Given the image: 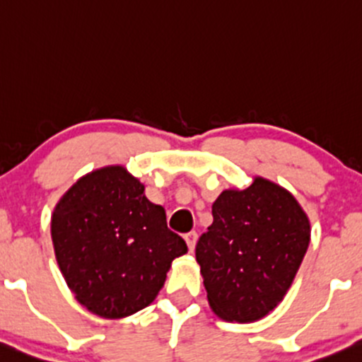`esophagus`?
<instances>
[{
  "label": "esophagus",
  "instance_id": "34e87169",
  "mask_svg": "<svg viewBox=\"0 0 362 362\" xmlns=\"http://www.w3.org/2000/svg\"><path fill=\"white\" fill-rule=\"evenodd\" d=\"M185 243H187V246H189V251L192 252L195 250V243H197V233L185 234Z\"/></svg>",
  "mask_w": 362,
  "mask_h": 362
}]
</instances>
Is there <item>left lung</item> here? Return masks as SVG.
<instances>
[{"mask_svg":"<svg viewBox=\"0 0 362 362\" xmlns=\"http://www.w3.org/2000/svg\"><path fill=\"white\" fill-rule=\"evenodd\" d=\"M195 246L209 307L226 322H256L281 302L308 243L310 221L285 187L263 177L226 189Z\"/></svg>","mask_w":362,"mask_h":362,"instance_id":"8db88e82","label":"left lung"}]
</instances>
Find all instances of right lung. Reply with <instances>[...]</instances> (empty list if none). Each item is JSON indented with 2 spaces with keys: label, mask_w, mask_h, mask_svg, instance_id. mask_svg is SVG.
I'll return each instance as SVG.
<instances>
[{
  "label": "right lung",
  "mask_w": 362,
  "mask_h": 362,
  "mask_svg": "<svg viewBox=\"0 0 362 362\" xmlns=\"http://www.w3.org/2000/svg\"><path fill=\"white\" fill-rule=\"evenodd\" d=\"M52 243L67 286L103 319H124L150 305L172 261L187 245L167 228L162 206L123 165L82 175L52 214Z\"/></svg>",
  "instance_id": "add662e5"
}]
</instances>
